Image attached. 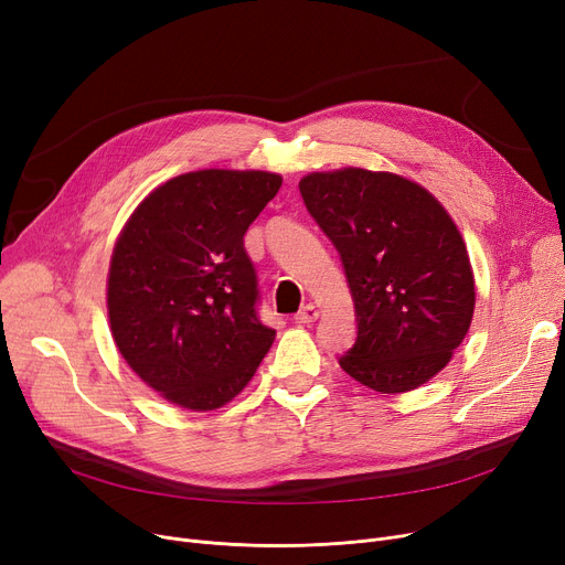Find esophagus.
Returning a JSON list of instances; mask_svg holds the SVG:
<instances>
[{
	"instance_id": "34e87169",
	"label": "esophagus",
	"mask_w": 565,
	"mask_h": 565,
	"mask_svg": "<svg viewBox=\"0 0 565 565\" xmlns=\"http://www.w3.org/2000/svg\"><path fill=\"white\" fill-rule=\"evenodd\" d=\"M320 316V311H318V307H313V305H307V307H302L298 313H295V322L298 324H311V322H316V318Z\"/></svg>"
}]
</instances>
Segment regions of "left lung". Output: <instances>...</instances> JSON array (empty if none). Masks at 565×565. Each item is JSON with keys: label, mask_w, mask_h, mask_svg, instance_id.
<instances>
[{"label": "left lung", "mask_w": 565, "mask_h": 565, "mask_svg": "<svg viewBox=\"0 0 565 565\" xmlns=\"http://www.w3.org/2000/svg\"><path fill=\"white\" fill-rule=\"evenodd\" d=\"M300 194L352 292L358 339L341 369L382 394L422 387L451 362L477 305L458 226L428 190L390 171H316Z\"/></svg>", "instance_id": "8db88e82"}]
</instances>
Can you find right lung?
I'll use <instances>...</instances> for the list:
<instances>
[{"instance_id": "right-lung-1", "label": "right lung", "mask_w": 565, "mask_h": 565, "mask_svg": "<svg viewBox=\"0 0 565 565\" xmlns=\"http://www.w3.org/2000/svg\"><path fill=\"white\" fill-rule=\"evenodd\" d=\"M279 188L270 171H190L148 194L118 235L107 277L111 337L169 403L226 405L270 350L277 332L258 320L245 233Z\"/></svg>"}]
</instances>
